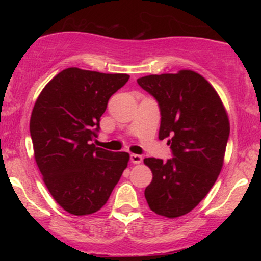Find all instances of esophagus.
Returning a JSON list of instances; mask_svg holds the SVG:
<instances>
[{"mask_svg":"<svg viewBox=\"0 0 261 261\" xmlns=\"http://www.w3.org/2000/svg\"><path fill=\"white\" fill-rule=\"evenodd\" d=\"M142 155H140V154H130V162L131 163H134V164H139V163H141V162H142Z\"/></svg>","mask_w":261,"mask_h":261,"instance_id":"34e87169","label":"esophagus"}]
</instances>
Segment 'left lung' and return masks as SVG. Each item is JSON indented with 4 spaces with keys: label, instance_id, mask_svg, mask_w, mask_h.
<instances>
[{
    "label": "left lung",
    "instance_id": "8db88e82",
    "mask_svg": "<svg viewBox=\"0 0 261 261\" xmlns=\"http://www.w3.org/2000/svg\"><path fill=\"white\" fill-rule=\"evenodd\" d=\"M137 83L157 100L160 140L173 158H145L152 170L145 197L149 208L174 218L190 212L207 195L223 166L229 121L214 87L190 70L149 74Z\"/></svg>",
    "mask_w": 261,
    "mask_h": 261
}]
</instances>
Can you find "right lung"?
Instances as JSON below:
<instances>
[{
  "label": "right lung",
  "instance_id": "right-lung-1",
  "mask_svg": "<svg viewBox=\"0 0 261 261\" xmlns=\"http://www.w3.org/2000/svg\"><path fill=\"white\" fill-rule=\"evenodd\" d=\"M124 73L70 67L45 86L33 108L35 161L56 202L85 216L106 205L127 167L128 153L95 147L108 101L127 82Z\"/></svg>",
  "mask_w": 261,
  "mask_h": 261
}]
</instances>
